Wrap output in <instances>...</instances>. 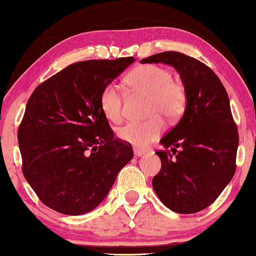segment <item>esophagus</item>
I'll list each match as a JSON object with an SVG mask.
<instances>
[{"label":"esophagus","mask_w":256,"mask_h":256,"mask_svg":"<svg viewBox=\"0 0 256 256\" xmlns=\"http://www.w3.org/2000/svg\"><path fill=\"white\" fill-rule=\"evenodd\" d=\"M134 156H137V158L146 155V152H144V150H142V149H134Z\"/></svg>","instance_id":"esophagus-1"}]
</instances>
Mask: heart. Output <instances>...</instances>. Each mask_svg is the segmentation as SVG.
Wrapping results in <instances>:
<instances>
[{"mask_svg": "<svg viewBox=\"0 0 256 256\" xmlns=\"http://www.w3.org/2000/svg\"><path fill=\"white\" fill-rule=\"evenodd\" d=\"M126 82L134 92L150 96L149 116L146 122H130L120 128L118 136L126 143L146 148L155 140L163 130V116L168 122H174L182 114L186 104V90L180 82L172 78L164 68L146 64L134 68L126 78ZM100 107L106 118L119 122L124 116V100L116 83H108L100 94Z\"/></svg>", "mask_w": 256, "mask_h": 256, "instance_id": "b5f03b06", "label": "heart"}]
</instances>
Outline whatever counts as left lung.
<instances>
[{
    "label": "left lung",
    "instance_id": "8db88e82",
    "mask_svg": "<svg viewBox=\"0 0 256 256\" xmlns=\"http://www.w3.org/2000/svg\"><path fill=\"white\" fill-rule=\"evenodd\" d=\"M140 62L169 64L184 82L186 110L161 140L166 150L156 152L161 170L152 187L172 211L196 214L218 198L236 170L238 132L228 93L211 68L181 52H161Z\"/></svg>",
    "mask_w": 256,
    "mask_h": 256
}]
</instances>
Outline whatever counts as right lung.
Listing matches in <instances>:
<instances>
[{"label": "right lung", "instance_id": "obj_1", "mask_svg": "<svg viewBox=\"0 0 256 256\" xmlns=\"http://www.w3.org/2000/svg\"><path fill=\"white\" fill-rule=\"evenodd\" d=\"M134 57L72 63L40 83L18 130L22 174L42 204L69 216L102 202L134 158L100 107L102 88Z\"/></svg>", "mask_w": 256, "mask_h": 256}]
</instances>
